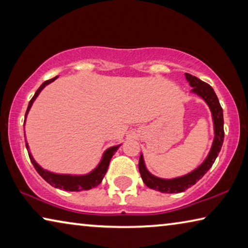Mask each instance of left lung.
Wrapping results in <instances>:
<instances>
[{
    "mask_svg": "<svg viewBox=\"0 0 248 248\" xmlns=\"http://www.w3.org/2000/svg\"><path fill=\"white\" fill-rule=\"evenodd\" d=\"M186 78L189 82V85L192 87V93L200 96L205 103L208 104L210 110L212 112L213 124H215V140H213L212 148L210 150L207 158L201 164L198 169L192 170L191 173L182 176V177L173 178V179H163L154 176L146 170L143 155H140L139 159V171L141 174L143 183L151 189L164 192V194H177L183 192L188 188L194 186L199 179L203 177V175L210 170L215 163L216 158L221 151L222 144L224 140V129H223V110L217 99L215 91L209 84L204 83L198 78L194 77L189 73H186Z\"/></svg>",
    "mask_w": 248,
    "mask_h": 248,
    "instance_id": "left-lung-1",
    "label": "left lung"
}]
</instances>
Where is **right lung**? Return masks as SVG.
Here are the masks:
<instances>
[{"instance_id": "1", "label": "right lung", "mask_w": 248, "mask_h": 248, "mask_svg": "<svg viewBox=\"0 0 248 248\" xmlns=\"http://www.w3.org/2000/svg\"><path fill=\"white\" fill-rule=\"evenodd\" d=\"M58 77L44 82L40 85L39 89L37 90L35 95H33V97L31 99V102H29V104H28L27 111H26V114H25V121H26V117H27L29 109H31L32 103L35 102L37 96L39 95V93L41 91H43V89L46 85H48V84L53 82ZM25 121H24V123H25ZM119 146L120 145L112 146V148H109L108 150L105 151V153L103 154L102 161H100V163L94 170H92L91 173L86 174V175H79L78 176V175L54 174V173H51V171H48V170H44L43 167L37 164L35 159H33V157L31 156V154L28 150L29 146H28L27 142H26V149L28 151L29 158H31L32 165L36 169V170L38 171V174L46 180V182L51 185V186L59 188V189H64V190H68V191L89 190V189H92V188L98 186V185L102 183L105 174H106V171L108 170V166H109V162H110L112 155L115 154V152L117 150H118Z\"/></svg>"}]
</instances>
